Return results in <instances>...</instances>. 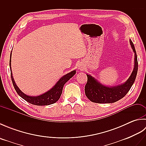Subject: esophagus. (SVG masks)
<instances>
[{
  "label": "esophagus",
  "mask_w": 146,
  "mask_h": 146,
  "mask_svg": "<svg viewBox=\"0 0 146 146\" xmlns=\"http://www.w3.org/2000/svg\"><path fill=\"white\" fill-rule=\"evenodd\" d=\"M78 69H80V70H83V67H82V66H79L78 67Z\"/></svg>",
  "instance_id": "34e87169"
}]
</instances>
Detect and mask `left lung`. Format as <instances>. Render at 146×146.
I'll return each mask as SVG.
<instances>
[{
    "label": "left lung",
    "instance_id": "left-lung-1",
    "mask_svg": "<svg viewBox=\"0 0 146 146\" xmlns=\"http://www.w3.org/2000/svg\"><path fill=\"white\" fill-rule=\"evenodd\" d=\"M129 41L131 48L134 52V66L131 76L122 84L108 86L102 84L94 77L86 73L88 80L85 87V92L86 97L91 102L98 104L114 103L124 97L132 87L137 76L138 62L134 45L131 39Z\"/></svg>",
    "mask_w": 146,
    "mask_h": 146
}]
</instances>
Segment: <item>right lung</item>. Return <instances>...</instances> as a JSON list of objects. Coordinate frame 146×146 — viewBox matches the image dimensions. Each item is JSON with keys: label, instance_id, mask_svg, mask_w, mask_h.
<instances>
[{"label": "right lung", "instance_id": "1", "mask_svg": "<svg viewBox=\"0 0 146 146\" xmlns=\"http://www.w3.org/2000/svg\"><path fill=\"white\" fill-rule=\"evenodd\" d=\"M11 56H12V51L10 55V62H9V66H10L11 69V79L12 82V84L14 85V87L17 92V94L20 96L21 98H23L24 100H25L29 103L33 105H38V106H44V105H49L54 104L56 102L59 98H60L61 95L63 91V86L65 83H66L68 80L76 74V70L71 71V72L68 73L66 75L63 76L60 80L56 83V84L52 86V87L48 91L38 96H29L24 94L22 92L21 90L19 88L15 83L13 76H12V73L11 70Z\"/></svg>", "mask_w": 146, "mask_h": 146}]
</instances>
